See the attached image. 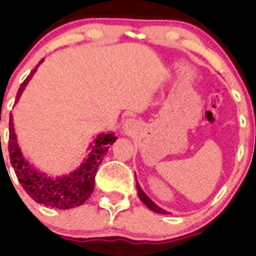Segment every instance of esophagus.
Masks as SVG:
<instances>
[{"label":"esophagus","mask_w":256,"mask_h":256,"mask_svg":"<svg viewBox=\"0 0 256 256\" xmlns=\"http://www.w3.org/2000/svg\"><path fill=\"white\" fill-rule=\"evenodd\" d=\"M134 126H136V124H134V119H126L124 122V125H122V130H124L126 134H130L134 131Z\"/></svg>","instance_id":"34e87169"}]
</instances>
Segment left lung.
I'll list each match as a JSON object with an SVG mask.
<instances>
[{
    "mask_svg": "<svg viewBox=\"0 0 256 256\" xmlns=\"http://www.w3.org/2000/svg\"><path fill=\"white\" fill-rule=\"evenodd\" d=\"M136 185H137V192H138V196H140V201H142L143 204H144L146 206V207L149 208V210H152V212H155V213H158V214H167V210H162V208H161V207H158V204H155L154 202H152V200L149 198L148 196L146 195V192H143V190H142V188H140V185L138 184L137 179H136Z\"/></svg>",
    "mask_w": 256,
    "mask_h": 256,
    "instance_id": "left-lung-1",
    "label": "left lung"
}]
</instances>
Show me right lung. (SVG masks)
<instances>
[{"instance_id": "1", "label": "right lung", "mask_w": 256, "mask_h": 256, "mask_svg": "<svg viewBox=\"0 0 256 256\" xmlns=\"http://www.w3.org/2000/svg\"><path fill=\"white\" fill-rule=\"evenodd\" d=\"M43 58L37 64L36 68L32 70L24 83L20 85L16 94V101H19L26 85L34 77L38 66L43 62ZM116 140L114 132L100 134L96 136L92 143H90L89 154L84 158L80 166L68 174L60 177H50L46 173L40 172L34 167L24 158L20 146L18 144L16 134L14 131V124L12 116H10V164L18 177V180L24 188V190L30 195L37 204H44L46 207L58 208V210H70L83 204L94 192L95 186V176L98 166L101 165L104 155L107 154L110 146Z\"/></svg>"}]
</instances>
